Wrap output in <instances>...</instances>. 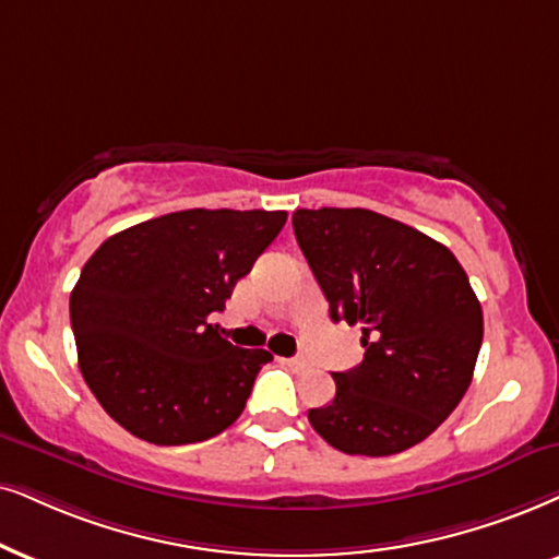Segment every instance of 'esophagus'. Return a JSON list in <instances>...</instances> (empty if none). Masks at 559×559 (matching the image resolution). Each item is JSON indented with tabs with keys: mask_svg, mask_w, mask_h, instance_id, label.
Here are the masks:
<instances>
[{
	"mask_svg": "<svg viewBox=\"0 0 559 559\" xmlns=\"http://www.w3.org/2000/svg\"><path fill=\"white\" fill-rule=\"evenodd\" d=\"M286 364H288V369H294V371H301V369H307V358H304V356L286 358Z\"/></svg>",
	"mask_w": 559,
	"mask_h": 559,
	"instance_id": "34e87169",
	"label": "esophagus"
}]
</instances>
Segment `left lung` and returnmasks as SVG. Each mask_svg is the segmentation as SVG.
I'll return each instance as SVG.
<instances>
[{"instance_id":"left-lung-1","label":"left lung","mask_w":559,"mask_h":559,"mask_svg":"<svg viewBox=\"0 0 559 559\" xmlns=\"http://www.w3.org/2000/svg\"><path fill=\"white\" fill-rule=\"evenodd\" d=\"M294 235L330 317L361 324L364 361L332 373L309 423L345 454L390 456L454 413L483 345V307L454 252L369 209H296Z\"/></svg>"}]
</instances>
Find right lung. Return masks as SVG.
<instances>
[{"mask_svg": "<svg viewBox=\"0 0 559 559\" xmlns=\"http://www.w3.org/2000/svg\"><path fill=\"white\" fill-rule=\"evenodd\" d=\"M284 224L286 211L188 209L97 247L69 314L82 377L118 426L157 447H182L242 415L273 356L224 341L209 314L222 312Z\"/></svg>", "mask_w": 559, "mask_h": 559, "instance_id": "1", "label": "right lung"}]
</instances>
